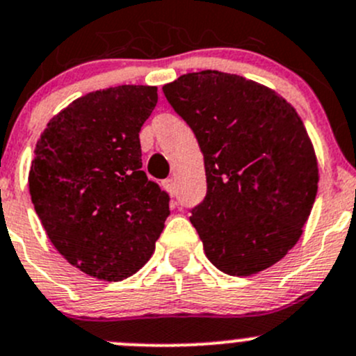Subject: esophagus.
Instances as JSON below:
<instances>
[{
    "label": "esophagus",
    "mask_w": 356,
    "mask_h": 356,
    "mask_svg": "<svg viewBox=\"0 0 356 356\" xmlns=\"http://www.w3.org/2000/svg\"><path fill=\"white\" fill-rule=\"evenodd\" d=\"M163 188L167 189L168 193H170V196H174L175 195V189H177V186H175L174 179H165V181H163Z\"/></svg>",
    "instance_id": "esophagus-1"
}]
</instances>
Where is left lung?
I'll return each instance as SVG.
<instances>
[{"label":"left lung","mask_w":356,"mask_h":356,"mask_svg":"<svg viewBox=\"0 0 356 356\" xmlns=\"http://www.w3.org/2000/svg\"><path fill=\"white\" fill-rule=\"evenodd\" d=\"M163 95L204 158L207 196L189 220L208 260L229 275L277 264L300 239L318 188L296 110L272 89L218 70L181 75Z\"/></svg>","instance_id":"left-lung-1"}]
</instances>
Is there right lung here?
<instances>
[{"label": "right lung", "instance_id": "obj_1", "mask_svg": "<svg viewBox=\"0 0 356 356\" xmlns=\"http://www.w3.org/2000/svg\"><path fill=\"white\" fill-rule=\"evenodd\" d=\"M153 86L89 92L60 111L35 145L29 191L63 258L103 281L136 274L155 251L168 195L143 170L139 131Z\"/></svg>", "mask_w": 356, "mask_h": 356}]
</instances>
